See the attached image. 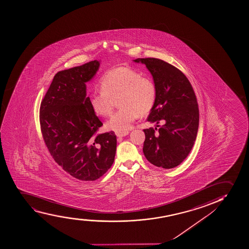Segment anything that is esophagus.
Wrapping results in <instances>:
<instances>
[{
	"instance_id": "esophagus-1",
	"label": "esophagus",
	"mask_w": 249,
	"mask_h": 249,
	"mask_svg": "<svg viewBox=\"0 0 249 249\" xmlns=\"http://www.w3.org/2000/svg\"><path fill=\"white\" fill-rule=\"evenodd\" d=\"M128 133V132H116V135H117V138H123V137H125V136L127 135Z\"/></svg>"
}]
</instances>
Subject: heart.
Listing matches in <instances>:
<instances>
[{
	"label": "heart",
	"instance_id": "1",
	"mask_svg": "<svg viewBox=\"0 0 249 249\" xmlns=\"http://www.w3.org/2000/svg\"><path fill=\"white\" fill-rule=\"evenodd\" d=\"M101 90L89 95V106L95 114L107 117L112 112V100L118 97L117 104L120 108L106 124L111 131L127 132L139 115L149 113L156 103L155 83L131 68H117L109 71L101 80Z\"/></svg>",
	"mask_w": 249,
	"mask_h": 249
}]
</instances>
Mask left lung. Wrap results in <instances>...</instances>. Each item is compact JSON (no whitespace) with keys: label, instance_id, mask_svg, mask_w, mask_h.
<instances>
[{"label":"left lung","instance_id":"8db88e82","mask_svg":"<svg viewBox=\"0 0 249 249\" xmlns=\"http://www.w3.org/2000/svg\"><path fill=\"white\" fill-rule=\"evenodd\" d=\"M150 71L157 87V100L147 121L164 124L144 129L143 154L152 164L172 169L187 158L199 126V108L193 87L181 71L155 58H137Z\"/></svg>","mask_w":249,"mask_h":249}]
</instances>
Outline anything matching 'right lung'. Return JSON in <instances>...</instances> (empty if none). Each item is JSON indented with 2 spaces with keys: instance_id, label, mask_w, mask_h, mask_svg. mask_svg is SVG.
Segmentation results:
<instances>
[{
  "instance_id": "obj_1",
  "label": "right lung",
  "mask_w": 249,
  "mask_h": 249,
  "mask_svg": "<svg viewBox=\"0 0 249 249\" xmlns=\"http://www.w3.org/2000/svg\"><path fill=\"white\" fill-rule=\"evenodd\" d=\"M99 66L94 60L59 71L40 105L41 132L49 153L65 172L83 181L107 173L117 150L113 131L96 135L103 124L86 96V83Z\"/></svg>"
}]
</instances>
